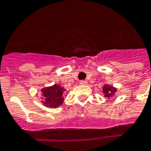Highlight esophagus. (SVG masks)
I'll return each instance as SVG.
<instances>
[{"instance_id":"obj_1","label":"esophagus","mask_w":151,"mask_h":151,"mask_svg":"<svg viewBox=\"0 0 151 151\" xmlns=\"http://www.w3.org/2000/svg\"><path fill=\"white\" fill-rule=\"evenodd\" d=\"M87 83H88L87 81H85V80H82V81H80L81 85H86Z\"/></svg>"}]
</instances>
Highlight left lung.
Wrapping results in <instances>:
<instances>
[{
	"mask_svg": "<svg viewBox=\"0 0 151 151\" xmlns=\"http://www.w3.org/2000/svg\"><path fill=\"white\" fill-rule=\"evenodd\" d=\"M117 89L115 88L110 86L108 85H105L103 88V92L104 93V97L110 99V97H112L114 93L116 92Z\"/></svg>",
	"mask_w": 151,
	"mask_h": 151,
	"instance_id": "8db88e82",
	"label": "left lung"
}]
</instances>
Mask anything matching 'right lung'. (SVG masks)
<instances>
[{
	"instance_id": "add662e5",
	"label": "right lung",
	"mask_w": 151,
	"mask_h": 151,
	"mask_svg": "<svg viewBox=\"0 0 151 151\" xmlns=\"http://www.w3.org/2000/svg\"><path fill=\"white\" fill-rule=\"evenodd\" d=\"M66 91L59 85H54L51 87L41 89L42 103L48 107L56 108L63 103V92Z\"/></svg>"
}]
</instances>
